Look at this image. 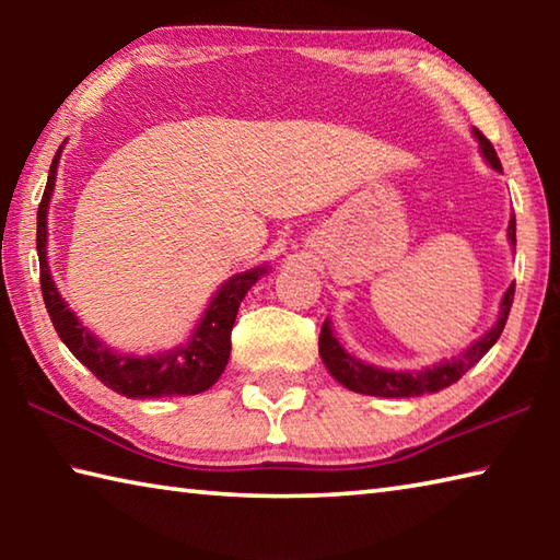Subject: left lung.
<instances>
[{
	"label": "left lung",
	"instance_id": "1",
	"mask_svg": "<svg viewBox=\"0 0 560 560\" xmlns=\"http://www.w3.org/2000/svg\"><path fill=\"white\" fill-rule=\"evenodd\" d=\"M474 138L479 143V153L485 155L487 163L501 173V163L497 158L494 145L481 136L477 128H471ZM506 236L511 246H516V217L509 220V230ZM511 303H514V283L506 289L504 299L499 303V318L497 324L491 326L485 336L479 340L462 350L459 355H454L450 360H440L430 368H422V371H387V368H377L371 363H363V360L350 355L348 350L338 343V338L334 336V328H330V320L326 318L324 326H320V338H318V353L324 365L328 368V373L336 377V381L348 387V390L360 393V395H373V397H415V395H428V393H438L450 387L452 383H457L459 377L479 363L481 358L489 353V348L497 343L501 330L506 326Z\"/></svg>",
	"mask_w": 560,
	"mask_h": 560
}]
</instances>
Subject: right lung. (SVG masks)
<instances>
[{
  "mask_svg": "<svg viewBox=\"0 0 560 560\" xmlns=\"http://www.w3.org/2000/svg\"><path fill=\"white\" fill-rule=\"evenodd\" d=\"M63 145L56 150L54 163L46 179V189L36 212V252H39L42 269V293L46 311H49L56 334L66 348L81 360L98 381L126 395L130 400H145V397H175L197 395L210 390L224 373L226 360L232 353V326L244 301L246 291L257 283L269 267H254L226 279L212 301L207 303L200 324L189 334L187 343L163 350V353L132 355L110 350L91 330L81 324L79 316L69 308L56 289L46 249H49V205L56 185V170H59Z\"/></svg>",
  "mask_w": 560,
  "mask_h": 560,
  "instance_id": "obj_1",
  "label": "right lung"
}]
</instances>
